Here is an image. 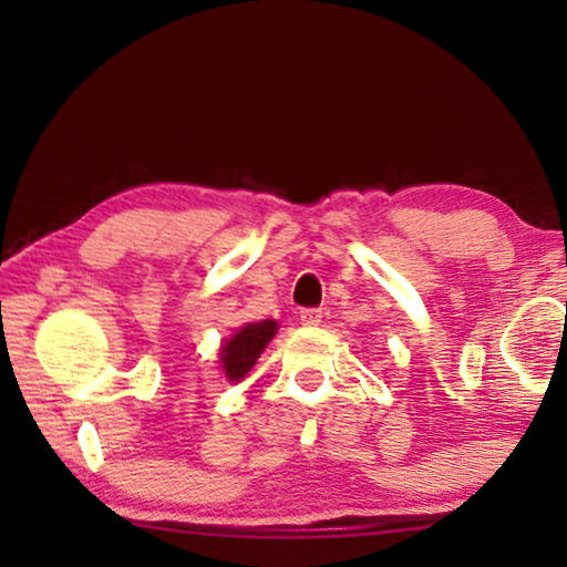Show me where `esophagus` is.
I'll return each mask as SVG.
<instances>
[{"mask_svg": "<svg viewBox=\"0 0 567 567\" xmlns=\"http://www.w3.org/2000/svg\"><path fill=\"white\" fill-rule=\"evenodd\" d=\"M322 318H324V312L320 310V307H305V310H300L302 324H320Z\"/></svg>", "mask_w": 567, "mask_h": 567, "instance_id": "esophagus-1", "label": "esophagus"}]
</instances>
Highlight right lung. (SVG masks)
Wrapping results in <instances>:
<instances>
[{"instance_id":"right-lung-1","label":"right lung","mask_w":567,"mask_h":567,"mask_svg":"<svg viewBox=\"0 0 567 567\" xmlns=\"http://www.w3.org/2000/svg\"><path fill=\"white\" fill-rule=\"evenodd\" d=\"M277 330L275 320H262V322H252L247 328L239 330L233 340H227L223 344V368L225 375L229 380H243L249 368L260 358L262 350L267 348V342L272 340V334Z\"/></svg>"}]
</instances>
